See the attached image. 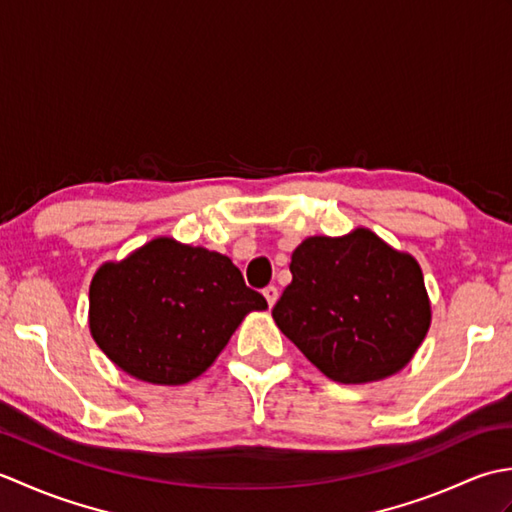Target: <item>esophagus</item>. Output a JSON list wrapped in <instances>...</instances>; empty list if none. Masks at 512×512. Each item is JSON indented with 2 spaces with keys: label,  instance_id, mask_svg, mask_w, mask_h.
Segmentation results:
<instances>
[{
  "label": "esophagus",
  "instance_id": "34e87169",
  "mask_svg": "<svg viewBox=\"0 0 512 512\" xmlns=\"http://www.w3.org/2000/svg\"><path fill=\"white\" fill-rule=\"evenodd\" d=\"M264 297H266V301H268V308H273L275 303H277V299H279V290H277L275 286H268V288L264 290Z\"/></svg>",
  "mask_w": 512,
  "mask_h": 512
}]
</instances>
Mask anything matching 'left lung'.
<instances>
[{"mask_svg":"<svg viewBox=\"0 0 512 512\" xmlns=\"http://www.w3.org/2000/svg\"><path fill=\"white\" fill-rule=\"evenodd\" d=\"M290 273L292 284L273 319L336 383L394 376L429 332L431 301L416 257L391 248L369 228L303 239Z\"/></svg>","mask_w":512,"mask_h":512,"instance_id":"8db88e82","label":"left lung"}]
</instances>
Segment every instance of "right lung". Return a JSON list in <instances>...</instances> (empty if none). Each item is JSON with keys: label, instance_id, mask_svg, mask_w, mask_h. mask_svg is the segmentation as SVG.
<instances>
[{"label": "right lung", "instance_id": "obj_1", "mask_svg": "<svg viewBox=\"0 0 512 512\" xmlns=\"http://www.w3.org/2000/svg\"><path fill=\"white\" fill-rule=\"evenodd\" d=\"M239 268L215 250L156 237L90 284V332L125 374L151 385L198 378L248 312L266 310Z\"/></svg>", "mask_w": 512, "mask_h": 512}]
</instances>
